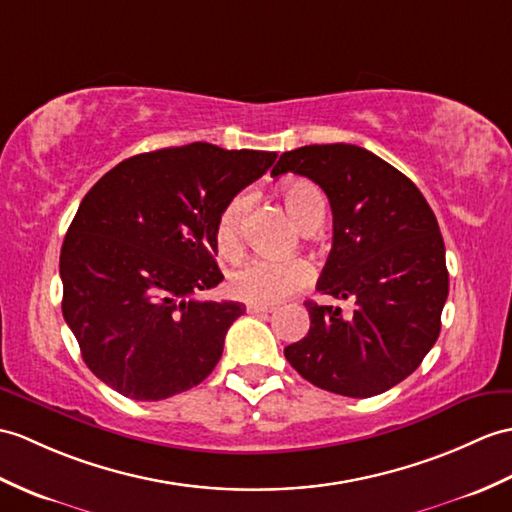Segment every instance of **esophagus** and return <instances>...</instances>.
I'll list each match as a JSON object with an SVG mask.
<instances>
[{
	"label": "esophagus",
	"instance_id": "obj_1",
	"mask_svg": "<svg viewBox=\"0 0 512 512\" xmlns=\"http://www.w3.org/2000/svg\"><path fill=\"white\" fill-rule=\"evenodd\" d=\"M246 312L248 314H272V312H275V307H270V305H248L246 307Z\"/></svg>",
	"mask_w": 512,
	"mask_h": 512
}]
</instances>
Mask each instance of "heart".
I'll return each instance as SVG.
<instances>
[{"label":"heart","instance_id":"obj_1","mask_svg":"<svg viewBox=\"0 0 512 512\" xmlns=\"http://www.w3.org/2000/svg\"><path fill=\"white\" fill-rule=\"evenodd\" d=\"M283 202L292 220L307 227L314 220H325V196L310 181H292L283 187ZM248 205V194H235L222 207L216 222V244L224 257L240 253L242 216ZM314 268L305 259H248L235 268L229 279V290L235 299L253 305H275L288 296L301 292L312 283Z\"/></svg>","mask_w":512,"mask_h":512}]
</instances>
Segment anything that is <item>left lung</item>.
Instances as JSON below:
<instances>
[{"label":"left lung","instance_id":"8db88e82","mask_svg":"<svg viewBox=\"0 0 512 512\" xmlns=\"http://www.w3.org/2000/svg\"><path fill=\"white\" fill-rule=\"evenodd\" d=\"M312 178L334 213V244L318 292L353 314L307 301L310 331L285 347L296 373L344 397H373L417 371L441 334L449 292L434 211L408 176L353 144L283 152L272 176Z\"/></svg>","mask_w":512,"mask_h":512}]
</instances>
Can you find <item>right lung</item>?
<instances>
[{
  "mask_svg": "<svg viewBox=\"0 0 512 512\" xmlns=\"http://www.w3.org/2000/svg\"><path fill=\"white\" fill-rule=\"evenodd\" d=\"M275 159L196 141L117 163L82 198L61 251L63 316L106 386L161 401L216 368L244 305L194 294L224 279L222 207Z\"/></svg>",
  "mask_w": 512,
  "mask_h": 512,
  "instance_id": "right-lung-1",
  "label": "right lung"
}]
</instances>
